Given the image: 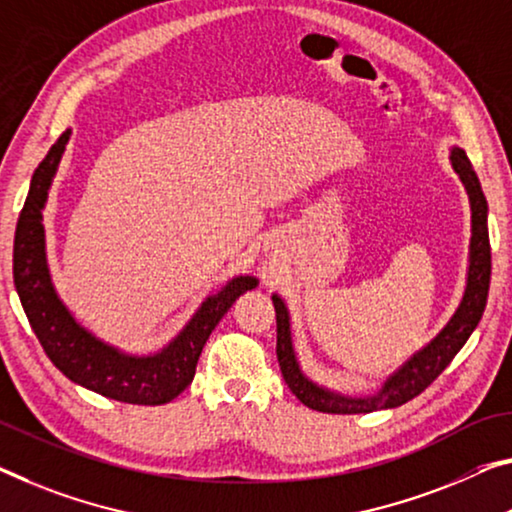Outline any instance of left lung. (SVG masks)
<instances>
[{
	"mask_svg": "<svg viewBox=\"0 0 512 512\" xmlns=\"http://www.w3.org/2000/svg\"><path fill=\"white\" fill-rule=\"evenodd\" d=\"M451 162L455 174L462 178V183L467 187L471 203V249L465 297H462L458 311L453 313V318L448 320V325L442 332L432 338L426 348L416 352L410 361H405V364L382 384L380 391L373 393V396L350 398L313 384L309 377L300 371V364H297L295 359L286 304L281 302L279 295H272L274 311H277V359L281 366V375L283 380H286L288 389L300 398V403L311 407V410L327 414H366L375 410H389V407L407 403V400L419 396L421 391H426L430 384L442 375L444 368L451 364L453 357L458 355L471 332H474L478 322H481L492 272L490 235H487V201L467 153L462 151V148H453Z\"/></svg>",
	"mask_w": 512,
	"mask_h": 512,
	"instance_id": "8db88e82",
	"label": "left lung"
}]
</instances>
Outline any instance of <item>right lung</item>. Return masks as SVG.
Wrapping results in <instances>:
<instances>
[{
  "instance_id": "1",
  "label": "right lung",
  "mask_w": 512,
  "mask_h": 512,
  "mask_svg": "<svg viewBox=\"0 0 512 512\" xmlns=\"http://www.w3.org/2000/svg\"><path fill=\"white\" fill-rule=\"evenodd\" d=\"M68 137L70 130L57 139V144L47 151L31 176L29 194L20 212L13 242L15 290L45 355L68 380L105 398L121 400V403L164 405L183 393L185 387H190L196 361L212 329L233 302L245 290L256 288L258 281L254 277H235L226 283L217 295L201 304V309L167 348L151 357L123 355L86 332L57 297L45 258L43 208Z\"/></svg>"
}]
</instances>
